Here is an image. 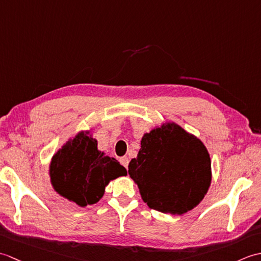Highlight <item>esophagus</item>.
<instances>
[{
	"label": "esophagus",
	"instance_id": "1",
	"mask_svg": "<svg viewBox=\"0 0 261 261\" xmlns=\"http://www.w3.org/2000/svg\"><path fill=\"white\" fill-rule=\"evenodd\" d=\"M120 163L122 166H124L125 168H127V165H129V159H127V157H121Z\"/></svg>",
	"mask_w": 261,
	"mask_h": 261
}]
</instances>
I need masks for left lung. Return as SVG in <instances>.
Listing matches in <instances>:
<instances>
[{"mask_svg":"<svg viewBox=\"0 0 261 261\" xmlns=\"http://www.w3.org/2000/svg\"><path fill=\"white\" fill-rule=\"evenodd\" d=\"M129 175L149 207L173 215L196 207L212 181L206 147L170 121L143 134Z\"/></svg>","mask_w":261,"mask_h":261,"instance_id":"obj_1","label":"left lung"}]
</instances>
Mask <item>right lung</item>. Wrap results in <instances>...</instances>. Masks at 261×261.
Segmentation results:
<instances>
[{
	"instance_id": "1",
	"label": "right lung",
	"mask_w": 261,
	"mask_h": 261,
	"mask_svg": "<svg viewBox=\"0 0 261 261\" xmlns=\"http://www.w3.org/2000/svg\"><path fill=\"white\" fill-rule=\"evenodd\" d=\"M48 174L59 196L85 207L97 203L109 182L125 176L126 169L115 158L98 150L91 129L77 132L55 152Z\"/></svg>"
}]
</instances>
